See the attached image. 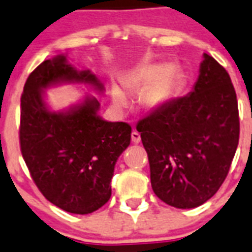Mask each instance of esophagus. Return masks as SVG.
I'll return each instance as SVG.
<instances>
[{"mask_svg": "<svg viewBox=\"0 0 252 252\" xmlns=\"http://www.w3.org/2000/svg\"><path fill=\"white\" fill-rule=\"evenodd\" d=\"M132 142L135 144L141 142V134L138 132H132Z\"/></svg>", "mask_w": 252, "mask_h": 252, "instance_id": "1", "label": "esophagus"}]
</instances>
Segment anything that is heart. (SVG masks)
Returning a JSON list of instances; mask_svg holds the SVG:
<instances>
[{"instance_id": "b5f03b06", "label": "heart", "mask_w": 252, "mask_h": 252, "mask_svg": "<svg viewBox=\"0 0 252 252\" xmlns=\"http://www.w3.org/2000/svg\"><path fill=\"white\" fill-rule=\"evenodd\" d=\"M170 65H143L129 77V86L146 87L142 101L147 106H158L167 99L174 87V73ZM113 100L118 106H124L126 97L119 87H114Z\"/></svg>"}]
</instances>
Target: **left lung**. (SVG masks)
I'll list each match as a JSON object with an SVG mask.
<instances>
[{
	"label": "left lung",
	"instance_id": "obj_1",
	"mask_svg": "<svg viewBox=\"0 0 252 252\" xmlns=\"http://www.w3.org/2000/svg\"><path fill=\"white\" fill-rule=\"evenodd\" d=\"M151 185L166 204L195 208L226 180L240 138L237 96L228 72L204 54L191 93L139 120Z\"/></svg>",
	"mask_w": 252,
	"mask_h": 252
}]
</instances>
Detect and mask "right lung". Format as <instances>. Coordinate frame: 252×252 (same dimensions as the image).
I'll use <instances>...</instances> for the list:
<instances>
[{"label":"right lung","mask_w":252,"mask_h":252,"mask_svg":"<svg viewBox=\"0 0 252 252\" xmlns=\"http://www.w3.org/2000/svg\"><path fill=\"white\" fill-rule=\"evenodd\" d=\"M62 81L104 89L95 74L78 72L64 56L40 63L21 94L20 150L47 200L69 213L89 214L110 199L114 166L130 143L132 126L97 117L100 104L94 97L65 114L49 111L41 90Z\"/></svg>","instance_id":"add662e5"}]
</instances>
